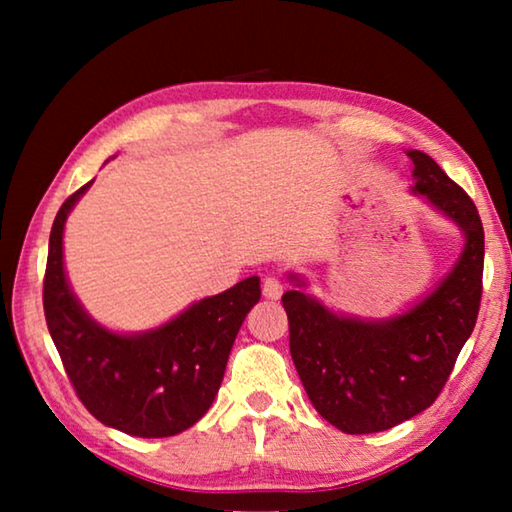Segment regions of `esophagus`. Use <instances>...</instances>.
I'll list each match as a JSON object with an SVG mask.
<instances>
[{
  "label": "esophagus",
  "instance_id": "esophagus-1",
  "mask_svg": "<svg viewBox=\"0 0 512 512\" xmlns=\"http://www.w3.org/2000/svg\"><path fill=\"white\" fill-rule=\"evenodd\" d=\"M282 293H284V284H282L280 277H273V275L266 277V280H264V298L280 300Z\"/></svg>",
  "mask_w": 512,
  "mask_h": 512
}]
</instances>
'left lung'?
I'll return each instance as SVG.
<instances>
[{
	"label": "left lung",
	"mask_w": 512,
	"mask_h": 512,
	"mask_svg": "<svg viewBox=\"0 0 512 512\" xmlns=\"http://www.w3.org/2000/svg\"><path fill=\"white\" fill-rule=\"evenodd\" d=\"M413 192L454 221L463 253L443 282L418 305L386 320L329 311L298 289L282 296L291 359L314 409L343 433L386 431L436 402L470 339L483 293V225L472 198L436 160L406 151Z\"/></svg>",
	"instance_id": "left-lung-1"
}]
</instances>
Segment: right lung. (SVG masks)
Here are the masks:
<instances>
[{
  "mask_svg": "<svg viewBox=\"0 0 512 512\" xmlns=\"http://www.w3.org/2000/svg\"><path fill=\"white\" fill-rule=\"evenodd\" d=\"M92 183L67 198L51 225L42 289L49 334L94 418L128 436H176L201 420L219 393L239 327L262 296L259 277L194 302L151 332L117 334L101 327L85 314L63 268L67 214Z\"/></svg>",
  "mask_w": 512,
  "mask_h": 512,
  "instance_id": "add662e5",
  "label": "right lung"
}]
</instances>
